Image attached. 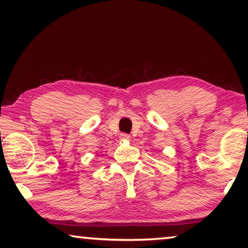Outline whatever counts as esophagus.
Instances as JSON below:
<instances>
[{
  "label": "esophagus",
  "instance_id": "34e87169",
  "mask_svg": "<svg viewBox=\"0 0 248 248\" xmlns=\"http://www.w3.org/2000/svg\"><path fill=\"white\" fill-rule=\"evenodd\" d=\"M120 138L123 139V140H129V138H130V136L128 134H121L120 135Z\"/></svg>",
  "mask_w": 248,
  "mask_h": 248
}]
</instances>
